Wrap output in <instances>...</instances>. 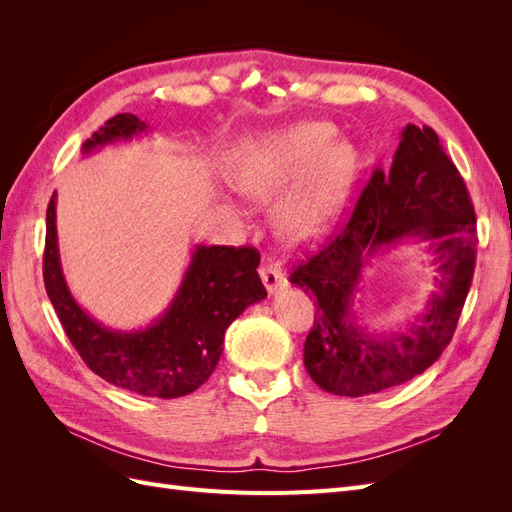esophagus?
<instances>
[{"instance_id":"esophagus-1","label":"esophagus","mask_w":512,"mask_h":512,"mask_svg":"<svg viewBox=\"0 0 512 512\" xmlns=\"http://www.w3.org/2000/svg\"><path fill=\"white\" fill-rule=\"evenodd\" d=\"M260 277H262V284H265L269 294H277L282 288H286V277H284L280 265L273 260H267L265 265L260 267Z\"/></svg>"}]
</instances>
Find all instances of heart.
I'll use <instances>...</instances> for the list:
<instances>
[{"label": "heart", "instance_id": "b5f03b06", "mask_svg": "<svg viewBox=\"0 0 512 512\" xmlns=\"http://www.w3.org/2000/svg\"><path fill=\"white\" fill-rule=\"evenodd\" d=\"M356 170L350 145L333 141L329 123H299L243 143L232 153L226 177L230 188L254 203H265L299 177L284 203L277 228L292 245L327 235L342 213Z\"/></svg>", "mask_w": 512, "mask_h": 512}]
</instances>
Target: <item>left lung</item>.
<instances>
[{
    "label": "left lung",
    "instance_id": "1",
    "mask_svg": "<svg viewBox=\"0 0 512 512\" xmlns=\"http://www.w3.org/2000/svg\"><path fill=\"white\" fill-rule=\"evenodd\" d=\"M401 240L428 243L437 275L424 314L404 330L371 332L353 318L366 260ZM476 218L457 166L438 134L414 123L401 130L389 173L376 168L350 222L290 273L316 297L314 327L303 348L309 378L342 397L404 384L440 359L472 286Z\"/></svg>",
    "mask_w": 512,
    "mask_h": 512
}]
</instances>
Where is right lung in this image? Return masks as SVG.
<instances>
[{
	"mask_svg": "<svg viewBox=\"0 0 512 512\" xmlns=\"http://www.w3.org/2000/svg\"><path fill=\"white\" fill-rule=\"evenodd\" d=\"M147 123L121 113L83 143V153L147 134ZM55 196L46 209L44 288L68 339L87 367L119 389L175 399L205 384L224 350V333L247 307L267 297L254 247L196 245L177 294L145 329L115 331L76 303L61 271Z\"/></svg>",
	"mask_w": 512,
	"mask_h": 512,
	"instance_id": "right-lung-1",
	"label": "right lung"
}]
</instances>
